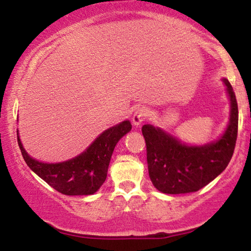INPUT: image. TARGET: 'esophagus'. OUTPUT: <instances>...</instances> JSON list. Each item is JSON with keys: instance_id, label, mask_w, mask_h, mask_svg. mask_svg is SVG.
Instances as JSON below:
<instances>
[{"instance_id": "34e87169", "label": "esophagus", "mask_w": 251, "mask_h": 251, "mask_svg": "<svg viewBox=\"0 0 251 251\" xmlns=\"http://www.w3.org/2000/svg\"><path fill=\"white\" fill-rule=\"evenodd\" d=\"M147 118V109L144 107H139L136 109V112L133 113L132 115V122L136 126H139L142 125L143 121H145V119Z\"/></svg>"}]
</instances>
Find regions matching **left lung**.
<instances>
[{
	"label": "left lung",
	"instance_id": "obj_1",
	"mask_svg": "<svg viewBox=\"0 0 251 251\" xmlns=\"http://www.w3.org/2000/svg\"><path fill=\"white\" fill-rule=\"evenodd\" d=\"M231 101L229 125L216 143L187 146L153 126H143L146 143L147 167L154 186L162 193L180 194L197 192L225 170L234 153L238 137L239 112L235 94L224 78Z\"/></svg>",
	"mask_w": 251,
	"mask_h": 251
}]
</instances>
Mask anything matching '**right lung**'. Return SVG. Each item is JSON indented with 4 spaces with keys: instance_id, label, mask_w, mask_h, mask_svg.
Returning <instances> with one entry per match:
<instances>
[{
    "instance_id": "right-lung-1",
    "label": "right lung",
    "mask_w": 251,
    "mask_h": 251,
    "mask_svg": "<svg viewBox=\"0 0 251 251\" xmlns=\"http://www.w3.org/2000/svg\"><path fill=\"white\" fill-rule=\"evenodd\" d=\"M131 130V123L123 121L105 130L83 153L60 163H42L30 157L17 139L24 160L37 176L65 195H90L99 190L107 176L108 164L116 143Z\"/></svg>"
}]
</instances>
